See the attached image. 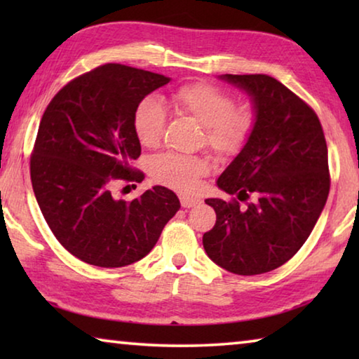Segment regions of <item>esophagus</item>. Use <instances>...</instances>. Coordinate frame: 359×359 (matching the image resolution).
<instances>
[{"instance_id": "obj_1", "label": "esophagus", "mask_w": 359, "mask_h": 359, "mask_svg": "<svg viewBox=\"0 0 359 359\" xmlns=\"http://www.w3.org/2000/svg\"><path fill=\"white\" fill-rule=\"evenodd\" d=\"M199 203H201V199H198V198H191V196H180V204H182V208H185V209L194 208V205H198Z\"/></svg>"}]
</instances>
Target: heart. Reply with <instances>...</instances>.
I'll return each mask as SVG.
<instances>
[{"label": "heart", "mask_w": 359, "mask_h": 359, "mask_svg": "<svg viewBox=\"0 0 359 359\" xmlns=\"http://www.w3.org/2000/svg\"><path fill=\"white\" fill-rule=\"evenodd\" d=\"M175 112L188 115L203 125L204 142L217 154H234L242 149L253 130V117L245 109H234V100L215 85L196 82L182 85L171 93ZM166 125V109L154 96L136 106L133 128L144 147L160 142ZM210 163L201 155H182L168 151L151 161V175L156 182L177 191L191 193L199 179L209 172Z\"/></svg>", "instance_id": "heart-1"}]
</instances>
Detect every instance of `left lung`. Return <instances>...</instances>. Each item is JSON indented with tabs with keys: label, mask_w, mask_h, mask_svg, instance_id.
<instances>
[{
	"label": "left lung",
	"mask_w": 359,
	"mask_h": 359,
	"mask_svg": "<svg viewBox=\"0 0 359 359\" xmlns=\"http://www.w3.org/2000/svg\"><path fill=\"white\" fill-rule=\"evenodd\" d=\"M220 79L248 95L255 120L244 147L217 179L236 198L205 199L217 222L203 245L233 274H264L299 250L323 212L330 193L323 128L317 114L274 77ZM239 201L249 203L244 208Z\"/></svg>",
	"instance_id": "1"
}]
</instances>
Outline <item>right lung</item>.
<instances>
[{
  "mask_svg": "<svg viewBox=\"0 0 359 359\" xmlns=\"http://www.w3.org/2000/svg\"><path fill=\"white\" fill-rule=\"evenodd\" d=\"M169 81L109 63L65 85L42 115L29 165L36 201L60 244L85 263L142 259L180 209L177 194L161 185L133 201L112 194L117 180L144 179L131 168L141 155L133 115Z\"/></svg>",
  "mask_w": 359,
  "mask_h": 359,
  "instance_id": "right-lung-1",
  "label": "right lung"
}]
</instances>
